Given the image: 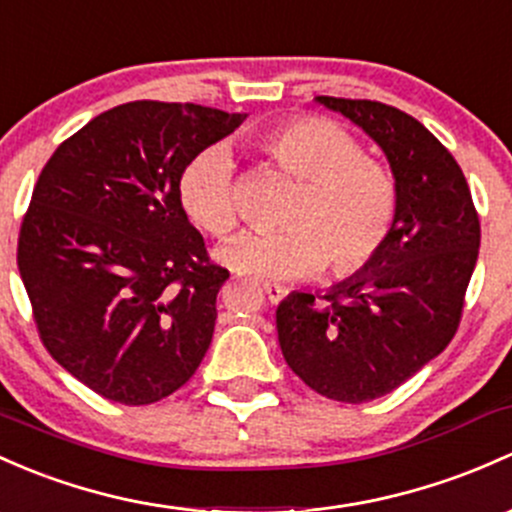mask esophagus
<instances>
[{"label":"esophagus","instance_id":"34e87169","mask_svg":"<svg viewBox=\"0 0 512 512\" xmlns=\"http://www.w3.org/2000/svg\"><path fill=\"white\" fill-rule=\"evenodd\" d=\"M263 290H266L268 300H271V302H278V300H283V298H285V293H288V290H285V288H280V285H271V283H266V285H263Z\"/></svg>","mask_w":512,"mask_h":512}]
</instances>
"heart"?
<instances>
[{
  "label": "heart",
  "mask_w": 512,
  "mask_h": 512,
  "mask_svg": "<svg viewBox=\"0 0 512 512\" xmlns=\"http://www.w3.org/2000/svg\"><path fill=\"white\" fill-rule=\"evenodd\" d=\"M258 148L302 188L290 202L285 229L246 232L222 249V261L263 280H298L329 263L337 278L364 273L398 227L400 180L386 161L334 119L302 114L268 126ZM180 202L197 227L227 239L239 227L234 158L207 146L180 173Z\"/></svg>",
  "instance_id": "obj_1"
}]
</instances>
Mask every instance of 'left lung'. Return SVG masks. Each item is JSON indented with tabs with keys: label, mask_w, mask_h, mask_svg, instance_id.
<instances>
[{
	"label": "left lung",
	"mask_w": 512,
	"mask_h": 512,
	"mask_svg": "<svg viewBox=\"0 0 512 512\" xmlns=\"http://www.w3.org/2000/svg\"><path fill=\"white\" fill-rule=\"evenodd\" d=\"M386 151L400 180V217L373 266L332 293L278 305L285 361L339 403L393 393L452 342L464 315L481 222L452 153L410 114L373 100L317 97Z\"/></svg>",
	"instance_id": "left-lung-1"
}]
</instances>
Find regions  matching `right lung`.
Listing matches in <instances>:
<instances>
[{
	"label": "right lung",
	"instance_id": "obj_1",
	"mask_svg": "<svg viewBox=\"0 0 512 512\" xmlns=\"http://www.w3.org/2000/svg\"><path fill=\"white\" fill-rule=\"evenodd\" d=\"M244 119L126 102L65 139L38 175L16 266L46 351L102 398L158 403L210 349L229 271L188 222L178 185L185 163Z\"/></svg>",
	"mask_w": 512,
	"mask_h": 512
}]
</instances>
